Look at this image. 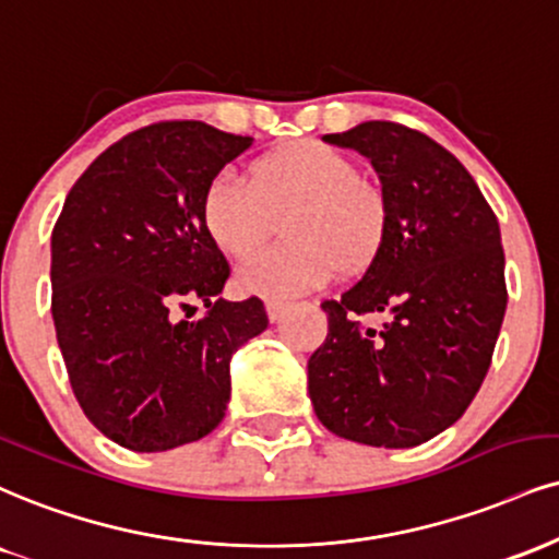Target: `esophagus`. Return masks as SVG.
Here are the masks:
<instances>
[{
    "mask_svg": "<svg viewBox=\"0 0 559 559\" xmlns=\"http://www.w3.org/2000/svg\"><path fill=\"white\" fill-rule=\"evenodd\" d=\"M286 309H288L286 301H275V299L265 301V312H267V320H271V322H278L281 318H284Z\"/></svg>",
    "mask_w": 559,
    "mask_h": 559,
    "instance_id": "esophagus-1",
    "label": "esophagus"
}]
</instances>
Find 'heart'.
Wrapping results in <instances>:
<instances>
[{
	"instance_id": "obj_1",
	"label": "heart",
	"mask_w": 559,
	"mask_h": 559,
	"mask_svg": "<svg viewBox=\"0 0 559 559\" xmlns=\"http://www.w3.org/2000/svg\"><path fill=\"white\" fill-rule=\"evenodd\" d=\"M288 213L286 247L247 260L234 284L241 294L286 299L318 288L378 258L388 234L382 194L359 179L346 153L299 140L254 164V181L224 169L205 185L200 221L226 258L245 260L265 241L273 213Z\"/></svg>"
}]
</instances>
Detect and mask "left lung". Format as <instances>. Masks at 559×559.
<instances>
[{
    "label": "left lung",
    "mask_w": 559,
    "mask_h": 559,
    "mask_svg": "<svg viewBox=\"0 0 559 559\" xmlns=\"http://www.w3.org/2000/svg\"><path fill=\"white\" fill-rule=\"evenodd\" d=\"M378 171L388 234L361 281L322 301L328 338L307 361L309 399L333 435L414 448L479 393L508 307L500 224L472 174L427 134L361 122L325 134ZM385 313L382 329L360 325Z\"/></svg>",
    "instance_id": "left-lung-1"
}]
</instances>
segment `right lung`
I'll return each instance as SVG.
<instances>
[{"label": "right lung", "mask_w": 559, "mask_h": 559, "mask_svg": "<svg viewBox=\"0 0 559 559\" xmlns=\"http://www.w3.org/2000/svg\"><path fill=\"white\" fill-rule=\"evenodd\" d=\"M250 145L205 122L134 130L87 166L51 231V314L72 393L134 453L211 435L231 395L228 361L267 328L258 297L218 299L228 262L200 221L205 185Z\"/></svg>", "instance_id": "right-lung-1"}]
</instances>
